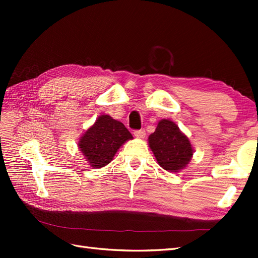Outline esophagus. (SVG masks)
Instances as JSON below:
<instances>
[{"label": "esophagus", "instance_id": "34e87169", "mask_svg": "<svg viewBox=\"0 0 258 258\" xmlns=\"http://www.w3.org/2000/svg\"><path fill=\"white\" fill-rule=\"evenodd\" d=\"M145 131L144 130H138V131H134V136H136L138 139H144L145 138Z\"/></svg>", "mask_w": 258, "mask_h": 258}]
</instances>
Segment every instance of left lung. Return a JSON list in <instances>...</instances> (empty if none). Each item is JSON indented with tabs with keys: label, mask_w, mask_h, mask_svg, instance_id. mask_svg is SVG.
I'll use <instances>...</instances> for the list:
<instances>
[{
	"label": "left lung",
	"mask_w": 258,
	"mask_h": 258,
	"mask_svg": "<svg viewBox=\"0 0 258 258\" xmlns=\"http://www.w3.org/2000/svg\"><path fill=\"white\" fill-rule=\"evenodd\" d=\"M149 145L160 166L168 172L185 168L194 153L187 136L169 119L158 122L155 132L149 136Z\"/></svg>",
	"instance_id": "obj_1"
}]
</instances>
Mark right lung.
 I'll list each match as a JSON object with an SVG mask.
<instances>
[{
    "label": "right lung",
    "instance_id": "right-lung-1",
    "mask_svg": "<svg viewBox=\"0 0 258 258\" xmlns=\"http://www.w3.org/2000/svg\"><path fill=\"white\" fill-rule=\"evenodd\" d=\"M132 139L123 123L109 115H101L80 139L79 147L93 168H101L111 163L119 147Z\"/></svg>",
    "mask_w": 258,
    "mask_h": 258
}]
</instances>
